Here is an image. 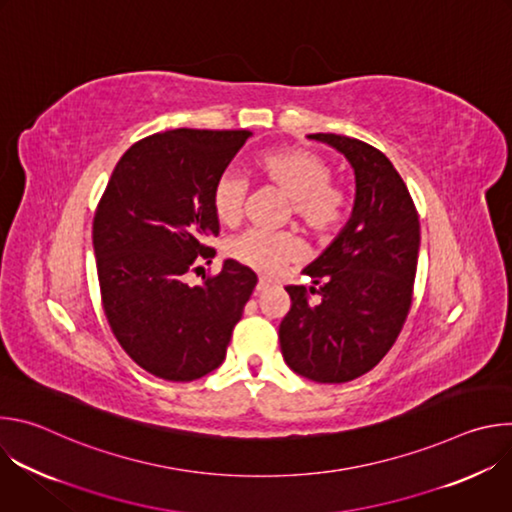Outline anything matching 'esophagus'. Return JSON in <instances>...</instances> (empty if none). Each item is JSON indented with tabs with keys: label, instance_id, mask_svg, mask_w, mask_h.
I'll use <instances>...</instances> for the list:
<instances>
[{
	"label": "esophagus",
	"instance_id": "esophagus-1",
	"mask_svg": "<svg viewBox=\"0 0 512 512\" xmlns=\"http://www.w3.org/2000/svg\"><path fill=\"white\" fill-rule=\"evenodd\" d=\"M271 285H273V281H271V279H267V277H259L255 291H257V294H261V291H265V289H267V287H271Z\"/></svg>",
	"mask_w": 512,
	"mask_h": 512
}]
</instances>
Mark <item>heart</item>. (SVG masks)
I'll use <instances>...</instances> for the list:
<instances>
[{
  "mask_svg": "<svg viewBox=\"0 0 512 512\" xmlns=\"http://www.w3.org/2000/svg\"><path fill=\"white\" fill-rule=\"evenodd\" d=\"M253 176L269 188L289 198V214L316 239H334L352 214V192L346 184L332 180V164L302 145L269 150L251 162ZM212 210L218 223L233 227L241 221L247 186L241 178L225 174L212 188ZM225 255L253 271L271 273L283 265L296 263L304 255L302 239L291 233L247 231L227 241Z\"/></svg>",
  "mask_w": 512,
  "mask_h": 512,
  "instance_id": "1",
  "label": "heart"
}]
</instances>
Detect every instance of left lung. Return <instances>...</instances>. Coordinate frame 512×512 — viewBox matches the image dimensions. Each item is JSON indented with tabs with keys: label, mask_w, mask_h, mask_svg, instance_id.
<instances>
[{
	"label": "left lung",
	"mask_w": 512,
	"mask_h": 512,
	"mask_svg": "<svg viewBox=\"0 0 512 512\" xmlns=\"http://www.w3.org/2000/svg\"><path fill=\"white\" fill-rule=\"evenodd\" d=\"M310 137L346 156L356 176V200L344 231L304 269L314 285L285 287L291 308L279 324V344L287 367L298 375L348 383L377 367L405 324L417 271L419 214L383 152L346 135ZM312 293L321 296L316 303Z\"/></svg>",
	"instance_id": "left-lung-1"
}]
</instances>
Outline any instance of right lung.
Wrapping results in <instances>:
<instances>
[{
  "label": "right lung",
  "instance_id": "1",
  "mask_svg": "<svg viewBox=\"0 0 512 512\" xmlns=\"http://www.w3.org/2000/svg\"><path fill=\"white\" fill-rule=\"evenodd\" d=\"M247 129H172L135 141L93 218L101 302L121 348L154 377L186 383L221 367L257 275L231 259L188 285L214 257L212 188Z\"/></svg>",
  "mask_w": 512,
  "mask_h": 512
}]
</instances>
